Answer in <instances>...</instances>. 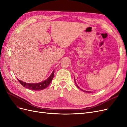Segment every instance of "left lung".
<instances>
[{"label": "left lung", "mask_w": 127, "mask_h": 127, "mask_svg": "<svg viewBox=\"0 0 127 127\" xmlns=\"http://www.w3.org/2000/svg\"><path fill=\"white\" fill-rule=\"evenodd\" d=\"M74 79H75V78H74ZM75 84H76V82H75ZM76 86H77V87L78 88H79L80 90H81L82 91H83V92H86V93H87H87H91V92H88V91H84V90H82L81 88H79V87L78 86V85H76Z\"/></svg>", "instance_id": "1"}]
</instances>
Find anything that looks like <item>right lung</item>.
Here are the masks:
<instances>
[{"label": "right lung", "mask_w": 127, "mask_h": 127, "mask_svg": "<svg viewBox=\"0 0 127 127\" xmlns=\"http://www.w3.org/2000/svg\"><path fill=\"white\" fill-rule=\"evenodd\" d=\"M54 72L55 71H53L52 72L51 75L49 76V77L47 79H46L45 80H44V81L42 82L41 83H35V84L26 83L21 81V80H19L18 79H17L18 80V82L21 84V85L26 88H28V89L32 90H34V91L42 90L43 89H45V88H47L51 82L53 78V76H54Z\"/></svg>", "instance_id": "1"}]
</instances>
